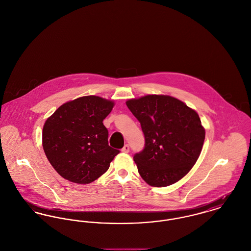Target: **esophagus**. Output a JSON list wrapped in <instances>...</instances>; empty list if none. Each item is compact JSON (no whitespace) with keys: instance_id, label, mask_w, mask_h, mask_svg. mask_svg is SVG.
I'll return each mask as SVG.
<instances>
[{"instance_id":"obj_1","label":"esophagus","mask_w":251,"mask_h":251,"mask_svg":"<svg viewBox=\"0 0 251 251\" xmlns=\"http://www.w3.org/2000/svg\"><path fill=\"white\" fill-rule=\"evenodd\" d=\"M121 151L122 152H129L130 151V146L128 144H125L123 148L121 149Z\"/></svg>"}]
</instances>
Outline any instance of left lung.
<instances>
[{
	"label": "left lung",
	"mask_w": 251,
	"mask_h": 251,
	"mask_svg": "<svg viewBox=\"0 0 251 251\" xmlns=\"http://www.w3.org/2000/svg\"><path fill=\"white\" fill-rule=\"evenodd\" d=\"M126 104L145 137L143 150L133 155L144 181L166 187L185 176L197 161L205 140L197 113L169 96L149 95Z\"/></svg>",
	"instance_id": "1"
}]
</instances>
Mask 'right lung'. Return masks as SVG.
<instances>
[{"label":"right lung","instance_id":"right-lung-1","mask_svg":"<svg viewBox=\"0 0 251 251\" xmlns=\"http://www.w3.org/2000/svg\"><path fill=\"white\" fill-rule=\"evenodd\" d=\"M114 102L87 96L64 103L45 121L43 147L60 176L89 184L107 172L119 150L108 144L102 123Z\"/></svg>","mask_w":251,"mask_h":251}]
</instances>
